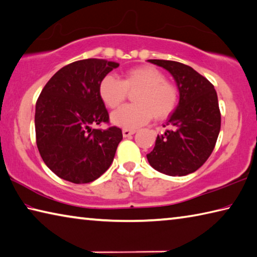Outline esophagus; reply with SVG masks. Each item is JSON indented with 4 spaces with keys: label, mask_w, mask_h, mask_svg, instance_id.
I'll use <instances>...</instances> for the list:
<instances>
[{
    "label": "esophagus",
    "mask_w": 257,
    "mask_h": 257,
    "mask_svg": "<svg viewBox=\"0 0 257 257\" xmlns=\"http://www.w3.org/2000/svg\"><path fill=\"white\" fill-rule=\"evenodd\" d=\"M135 133H136V130H134V129H123V130H122L123 137L132 136V135H134Z\"/></svg>",
    "instance_id": "34e87169"
}]
</instances>
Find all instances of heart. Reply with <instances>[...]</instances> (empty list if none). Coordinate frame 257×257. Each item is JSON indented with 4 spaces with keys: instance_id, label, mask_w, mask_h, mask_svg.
Instances as JSON below:
<instances>
[{
    "instance_id": "obj_1",
    "label": "heart",
    "mask_w": 257,
    "mask_h": 257,
    "mask_svg": "<svg viewBox=\"0 0 257 257\" xmlns=\"http://www.w3.org/2000/svg\"><path fill=\"white\" fill-rule=\"evenodd\" d=\"M134 94L136 104L123 105L111 115L112 122L125 129H135L147 123L153 116L157 120L172 114L180 102V91L175 84L166 81L161 71L152 66L128 69L121 80L112 75L102 78L99 92L102 101L114 109Z\"/></svg>"
}]
</instances>
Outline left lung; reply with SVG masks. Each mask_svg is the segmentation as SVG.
Here are the masks:
<instances>
[{"mask_svg":"<svg viewBox=\"0 0 257 257\" xmlns=\"http://www.w3.org/2000/svg\"><path fill=\"white\" fill-rule=\"evenodd\" d=\"M173 75L180 102L167 120V129L158 135L147 154L154 169L171 176H183L200 169L216 146L221 114L217 92L211 83L192 67L179 62L148 59Z\"/></svg>","mask_w":257,"mask_h":257,"instance_id":"8db88e82","label":"left lung"}]
</instances>
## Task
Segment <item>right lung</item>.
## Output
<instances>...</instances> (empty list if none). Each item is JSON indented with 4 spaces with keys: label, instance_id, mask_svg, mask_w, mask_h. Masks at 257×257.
I'll return each instance as SVG.
<instances>
[{
    "label": "right lung",
    "instance_id": "1",
    "mask_svg": "<svg viewBox=\"0 0 257 257\" xmlns=\"http://www.w3.org/2000/svg\"><path fill=\"white\" fill-rule=\"evenodd\" d=\"M118 63L88 58L66 65L46 84L36 103V143L40 156L60 179L90 183L109 169L122 132L110 125L100 82Z\"/></svg>",
    "mask_w": 257,
    "mask_h": 257
}]
</instances>
